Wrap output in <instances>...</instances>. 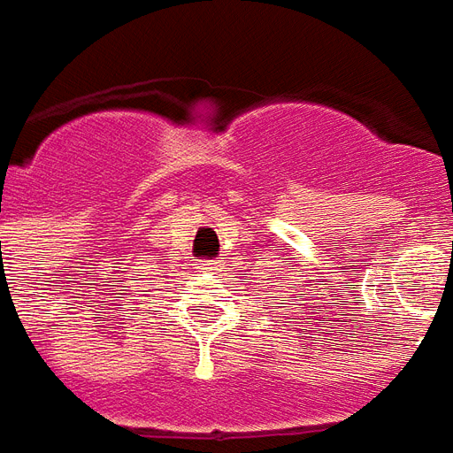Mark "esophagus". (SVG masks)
Returning <instances> with one entry per match:
<instances>
[{
	"instance_id": "esophagus-1",
	"label": "esophagus",
	"mask_w": 453,
	"mask_h": 453,
	"mask_svg": "<svg viewBox=\"0 0 453 453\" xmlns=\"http://www.w3.org/2000/svg\"><path fill=\"white\" fill-rule=\"evenodd\" d=\"M222 270H224L222 260H200V263H197V273H204V275H210V277L222 275Z\"/></svg>"
}]
</instances>
